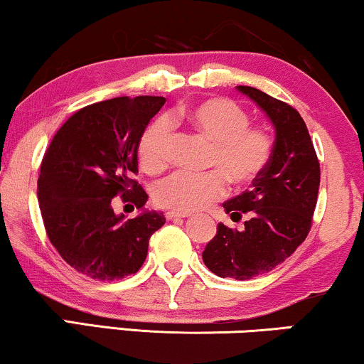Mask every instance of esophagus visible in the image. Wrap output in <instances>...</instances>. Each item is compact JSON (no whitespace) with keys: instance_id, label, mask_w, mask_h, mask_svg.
Returning <instances> with one entry per match:
<instances>
[{"instance_id":"1","label":"esophagus","mask_w":364,"mask_h":364,"mask_svg":"<svg viewBox=\"0 0 364 364\" xmlns=\"http://www.w3.org/2000/svg\"><path fill=\"white\" fill-rule=\"evenodd\" d=\"M167 220H182V218H188V213H181V212H167L166 213Z\"/></svg>"}]
</instances>
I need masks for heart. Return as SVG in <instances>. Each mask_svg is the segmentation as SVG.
<instances>
[{
    "label": "heart",
    "instance_id": "1",
    "mask_svg": "<svg viewBox=\"0 0 364 364\" xmlns=\"http://www.w3.org/2000/svg\"><path fill=\"white\" fill-rule=\"evenodd\" d=\"M181 116L196 132L212 142L210 166L220 172L203 176L173 172L154 187V198L161 207L182 213L205 208L225 196V178L235 188L252 186L260 177L272 152V139L262 129H252L242 107L228 99H207L183 109ZM171 122L157 117L139 139V161L149 172L161 171L167 164Z\"/></svg>",
    "mask_w": 364,
    "mask_h": 364
}]
</instances>
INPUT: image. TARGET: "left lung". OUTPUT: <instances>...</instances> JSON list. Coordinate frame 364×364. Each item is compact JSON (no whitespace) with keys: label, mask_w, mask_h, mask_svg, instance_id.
Wrapping results in <instances>:
<instances>
[{"label":"left lung","mask_w":364,"mask_h":364,"mask_svg":"<svg viewBox=\"0 0 364 364\" xmlns=\"http://www.w3.org/2000/svg\"><path fill=\"white\" fill-rule=\"evenodd\" d=\"M237 91L265 112L275 141L250 191L223 202L233 222L247 217L245 227L237 230L218 223L202 258L220 278L250 280L285 262L306 238L320 188V162L296 109L255 87L237 86Z\"/></svg>","instance_id":"1"}]
</instances>
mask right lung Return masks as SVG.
<instances>
[{
	"label": "right lung",
	"instance_id": "obj_1",
	"mask_svg": "<svg viewBox=\"0 0 364 364\" xmlns=\"http://www.w3.org/2000/svg\"><path fill=\"white\" fill-rule=\"evenodd\" d=\"M164 97H114L82 107L63 124L44 154L38 202L46 233L63 260L94 280L132 275L147 257L149 240L166 217L144 205L147 193L132 181L137 146ZM136 205L125 220L112 200Z\"/></svg>",
	"mask_w": 364,
	"mask_h": 364
}]
</instances>
